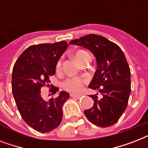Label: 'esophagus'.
I'll use <instances>...</instances> for the list:
<instances>
[{"instance_id": "obj_1", "label": "esophagus", "mask_w": 148, "mask_h": 148, "mask_svg": "<svg viewBox=\"0 0 148 148\" xmlns=\"http://www.w3.org/2000/svg\"><path fill=\"white\" fill-rule=\"evenodd\" d=\"M70 95H71V97H76V98H81L83 96V95H76V94H71Z\"/></svg>"}]
</instances>
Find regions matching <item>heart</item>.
<instances>
[{
    "instance_id": "1",
    "label": "heart",
    "mask_w": 148,
    "mask_h": 148,
    "mask_svg": "<svg viewBox=\"0 0 148 148\" xmlns=\"http://www.w3.org/2000/svg\"><path fill=\"white\" fill-rule=\"evenodd\" d=\"M87 53H88L87 51L81 50V51H78L75 53V57L81 63L82 62V60H83V58ZM60 65H61V62H60V61H58V64H57V68L58 69L60 68ZM84 84V81L83 79L80 78V77L68 78L63 84L64 88L66 90H69V91H73V92H79V91H81L83 89Z\"/></svg>"
}]
</instances>
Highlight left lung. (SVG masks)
I'll list each match as a JSON object with an SVG mask.
<instances>
[{"mask_svg":"<svg viewBox=\"0 0 148 148\" xmlns=\"http://www.w3.org/2000/svg\"><path fill=\"white\" fill-rule=\"evenodd\" d=\"M92 52L97 69L89 88L98 90L102 97L90 95L95 103L84 114L96 126L110 127L117 123L126 109L131 94V71L124 52L118 45L97 34H88L70 41Z\"/></svg>","mask_w":148,"mask_h":148,"instance_id":"1","label":"left lung"}]
</instances>
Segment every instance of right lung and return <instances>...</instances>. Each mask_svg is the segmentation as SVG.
Listing matches in <instances>:
<instances>
[{
	"label": "right lung",
	"instance_id": "1",
	"mask_svg": "<svg viewBox=\"0 0 148 148\" xmlns=\"http://www.w3.org/2000/svg\"><path fill=\"white\" fill-rule=\"evenodd\" d=\"M67 47L64 40L30 46L17 58L13 68L12 92L17 109L24 121L40 133L50 132L60 125L62 107L69 98L64 90L48 101L40 94L42 87H49V77L55 74L56 65ZM58 90L53 87L50 92L54 95Z\"/></svg>",
	"mask_w": 148,
	"mask_h": 148
}]
</instances>
